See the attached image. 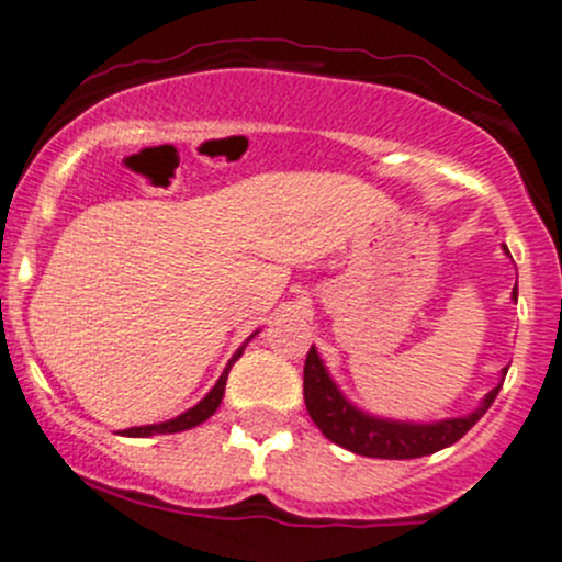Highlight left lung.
<instances>
[{"mask_svg":"<svg viewBox=\"0 0 562 562\" xmlns=\"http://www.w3.org/2000/svg\"><path fill=\"white\" fill-rule=\"evenodd\" d=\"M507 251V246H505ZM510 255V251H507ZM518 291L513 288V299ZM507 374V369L502 371ZM502 382L487 393L482 405L474 413L460 418H443L432 424H413V422H391V418H376L369 413L358 411L352 402L346 400L340 387L335 385L333 376L324 369L316 346H311L305 360V405L316 427L322 429L324 438H329L338 447L349 449L363 458L382 460H411L424 458V454L440 452L452 447L485 416V411L494 405Z\"/></svg>","mask_w":562,"mask_h":562,"instance_id":"8db88e82","label":"left lung"}]
</instances>
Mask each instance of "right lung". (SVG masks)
Segmentation results:
<instances>
[{
  "label": "right lung",
  "mask_w": 562,
  "mask_h": 562,
  "mask_svg": "<svg viewBox=\"0 0 562 562\" xmlns=\"http://www.w3.org/2000/svg\"><path fill=\"white\" fill-rule=\"evenodd\" d=\"M240 352H244V346H240L238 352L233 355V360H229V366L224 369V374L218 376V382L213 387H210V393L204 396L199 405H193L191 411H186L182 416L171 418V422H160V424H146V427H130L124 429L122 435H127V438H149V435H171V432H182V429H191V427H199L202 422H207L213 413L218 411V405H222L224 400V385H227V374L229 369H233L235 360L240 358Z\"/></svg>",
  "instance_id": "1"
}]
</instances>
